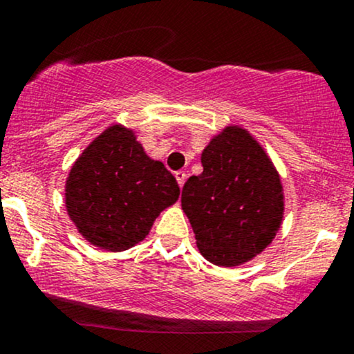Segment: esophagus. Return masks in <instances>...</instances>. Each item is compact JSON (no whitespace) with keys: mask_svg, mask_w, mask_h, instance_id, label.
Returning a JSON list of instances; mask_svg holds the SVG:
<instances>
[{"mask_svg":"<svg viewBox=\"0 0 354 354\" xmlns=\"http://www.w3.org/2000/svg\"><path fill=\"white\" fill-rule=\"evenodd\" d=\"M174 178H176L178 185H180V188H181V186L185 185V181H186V173L185 171H176V173H174Z\"/></svg>","mask_w":354,"mask_h":354,"instance_id":"1","label":"esophagus"}]
</instances>
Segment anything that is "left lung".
Listing matches in <instances>:
<instances>
[{"label": "left lung", "instance_id": "8db88e82", "mask_svg": "<svg viewBox=\"0 0 354 354\" xmlns=\"http://www.w3.org/2000/svg\"><path fill=\"white\" fill-rule=\"evenodd\" d=\"M203 173L183 186L181 206L198 250L218 266H238L273 241L283 219V186L265 149L228 126L201 154Z\"/></svg>", "mask_w": 354, "mask_h": 354}]
</instances>
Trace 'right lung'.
Returning a JSON list of instances; mask_svg holds the SVG:
<instances>
[{
    "label": "right lung",
    "mask_w": 354,
    "mask_h": 354,
    "mask_svg": "<svg viewBox=\"0 0 354 354\" xmlns=\"http://www.w3.org/2000/svg\"><path fill=\"white\" fill-rule=\"evenodd\" d=\"M64 196L71 221L91 245L124 251L145 239L180 186L161 161L146 156L131 129L115 124L73 165Z\"/></svg>",
    "instance_id": "1"
}]
</instances>
